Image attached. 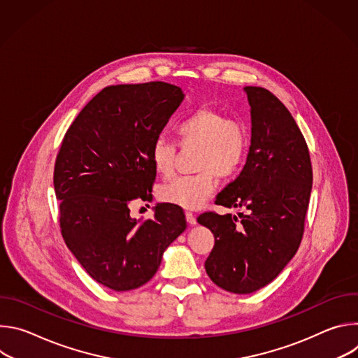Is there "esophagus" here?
<instances>
[{"label": "esophagus", "mask_w": 358, "mask_h": 358, "mask_svg": "<svg viewBox=\"0 0 358 358\" xmlns=\"http://www.w3.org/2000/svg\"><path fill=\"white\" fill-rule=\"evenodd\" d=\"M185 218H187V222L189 225H195L196 224V218H195V215L191 211H185Z\"/></svg>", "instance_id": "34e87169"}]
</instances>
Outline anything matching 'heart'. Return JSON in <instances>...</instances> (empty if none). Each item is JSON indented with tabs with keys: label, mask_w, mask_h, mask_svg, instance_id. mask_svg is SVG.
<instances>
[{
	"label": "heart",
	"mask_w": 358,
	"mask_h": 358,
	"mask_svg": "<svg viewBox=\"0 0 358 358\" xmlns=\"http://www.w3.org/2000/svg\"><path fill=\"white\" fill-rule=\"evenodd\" d=\"M176 133L182 148L195 147V170L192 176L176 177L159 189L160 199L187 210H196L214 192L217 176L229 178L246 162L250 137L241 119L229 117L214 108H198L182 117ZM177 144L159 136L151 144L150 160L155 171L169 177L174 171Z\"/></svg>",
	"instance_id": "b5f03b06"
}]
</instances>
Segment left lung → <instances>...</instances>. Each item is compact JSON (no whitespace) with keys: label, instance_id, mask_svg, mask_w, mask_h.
<instances>
[{"label":"left lung","instance_id":"left-lung-1","mask_svg":"<svg viewBox=\"0 0 358 358\" xmlns=\"http://www.w3.org/2000/svg\"><path fill=\"white\" fill-rule=\"evenodd\" d=\"M245 92L252 116L248 160L215 203L248 211L239 218L214 211L196 218L215 238L206 261L208 276L238 294L266 286L294 257L313 182L309 147L286 106L265 87Z\"/></svg>","mask_w":358,"mask_h":358}]
</instances>
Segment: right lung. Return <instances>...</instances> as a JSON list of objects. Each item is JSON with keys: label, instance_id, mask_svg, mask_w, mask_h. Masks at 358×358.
Listing matches in <instances>:
<instances>
[{"label": "right lung", "instance_id": "obj_1", "mask_svg": "<svg viewBox=\"0 0 358 358\" xmlns=\"http://www.w3.org/2000/svg\"><path fill=\"white\" fill-rule=\"evenodd\" d=\"M184 99L166 82L100 90L69 126L54 187L66 246L100 285L137 289L157 272L167 246L187 228L182 210L159 203L155 218L130 217L134 198L152 199L150 148Z\"/></svg>", "mask_w": 358, "mask_h": 358}]
</instances>
